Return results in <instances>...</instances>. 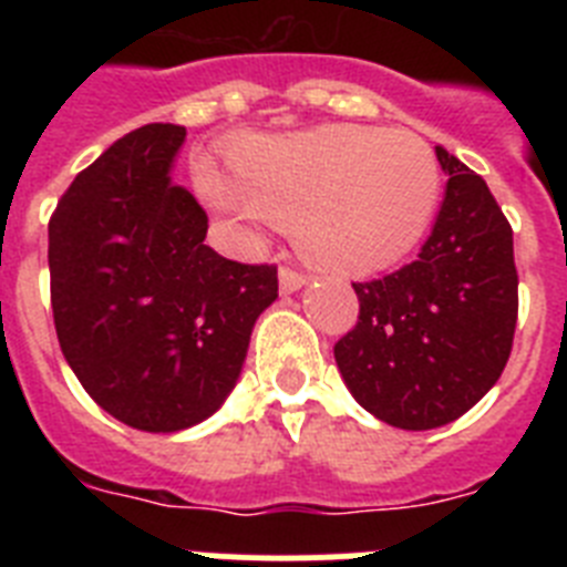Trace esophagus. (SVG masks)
I'll use <instances>...</instances> for the list:
<instances>
[{"instance_id":"esophagus-1","label":"esophagus","mask_w":567,"mask_h":567,"mask_svg":"<svg viewBox=\"0 0 567 567\" xmlns=\"http://www.w3.org/2000/svg\"><path fill=\"white\" fill-rule=\"evenodd\" d=\"M278 280H280V292L292 295V292H298L300 287H307L309 278L303 272H298V269H292V267H280Z\"/></svg>"}]
</instances>
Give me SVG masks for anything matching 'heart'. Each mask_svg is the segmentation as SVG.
<instances>
[{"mask_svg":"<svg viewBox=\"0 0 567 567\" xmlns=\"http://www.w3.org/2000/svg\"><path fill=\"white\" fill-rule=\"evenodd\" d=\"M235 182L204 164V195L240 221L292 227L312 264L346 275L394 267L417 247L443 189L434 147L409 130L323 124L249 138Z\"/></svg>","mask_w":567,"mask_h":567,"instance_id":"heart-1","label":"heart"}]
</instances>
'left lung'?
Returning a JSON list of instances; mask_svg holds the SVG:
<instances>
[{
	"instance_id": "obj_1",
	"label": "left lung",
	"mask_w": 567,
	"mask_h": 567,
	"mask_svg": "<svg viewBox=\"0 0 567 567\" xmlns=\"http://www.w3.org/2000/svg\"><path fill=\"white\" fill-rule=\"evenodd\" d=\"M443 207L417 260L352 284L360 315L334 343L352 398L383 423L425 432L485 398L517 327L514 233L488 184L437 147Z\"/></svg>"
}]
</instances>
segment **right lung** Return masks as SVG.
Wrapping results in <instances>:
<instances>
[{"mask_svg": "<svg viewBox=\"0 0 567 567\" xmlns=\"http://www.w3.org/2000/svg\"><path fill=\"white\" fill-rule=\"evenodd\" d=\"M187 130L144 124L73 178L48 224L50 307L84 392L142 432L221 409L278 269L204 244L207 213L173 184Z\"/></svg>", "mask_w": 567, "mask_h": 567, "instance_id": "1", "label": "right lung"}]
</instances>
